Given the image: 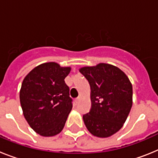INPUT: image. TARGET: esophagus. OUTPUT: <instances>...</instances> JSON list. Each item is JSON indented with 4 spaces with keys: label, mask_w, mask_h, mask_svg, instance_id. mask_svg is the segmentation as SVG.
<instances>
[{
    "label": "esophagus",
    "mask_w": 158,
    "mask_h": 158,
    "mask_svg": "<svg viewBox=\"0 0 158 158\" xmlns=\"http://www.w3.org/2000/svg\"><path fill=\"white\" fill-rule=\"evenodd\" d=\"M81 98V96H78V97H77V98H76V100H76L77 103V102L80 101Z\"/></svg>",
    "instance_id": "1"
}]
</instances>
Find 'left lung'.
<instances>
[{
  "instance_id": "8db88e82",
  "label": "left lung",
  "mask_w": 158,
  "mask_h": 158,
  "mask_svg": "<svg viewBox=\"0 0 158 158\" xmlns=\"http://www.w3.org/2000/svg\"><path fill=\"white\" fill-rule=\"evenodd\" d=\"M91 88L92 107L83 115L89 131L94 136L107 138L122 128L132 107L133 89L125 73L110 64L80 69Z\"/></svg>"
}]
</instances>
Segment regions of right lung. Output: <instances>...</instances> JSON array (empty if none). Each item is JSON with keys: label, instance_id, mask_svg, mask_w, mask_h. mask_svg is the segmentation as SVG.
Here are the masks:
<instances>
[{"label": "right lung", "instance_id": "obj_1", "mask_svg": "<svg viewBox=\"0 0 158 158\" xmlns=\"http://www.w3.org/2000/svg\"><path fill=\"white\" fill-rule=\"evenodd\" d=\"M70 67L56 62L38 65L23 79L19 100L31 127L44 137L59 134L73 107L69 88L65 78Z\"/></svg>", "mask_w": 158, "mask_h": 158}]
</instances>
